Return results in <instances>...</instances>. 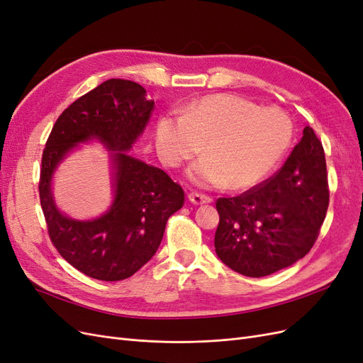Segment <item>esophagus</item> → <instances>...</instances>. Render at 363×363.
Instances as JSON below:
<instances>
[{"instance_id": "esophagus-1", "label": "esophagus", "mask_w": 363, "mask_h": 363, "mask_svg": "<svg viewBox=\"0 0 363 363\" xmlns=\"http://www.w3.org/2000/svg\"><path fill=\"white\" fill-rule=\"evenodd\" d=\"M189 200L194 204H206V203H212L213 199L211 195H206V194H200V192H192L189 194Z\"/></svg>"}]
</instances>
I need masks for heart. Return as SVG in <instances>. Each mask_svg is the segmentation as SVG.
I'll return each instance as SVG.
<instances>
[{
    "label": "heart",
    "mask_w": 363,
    "mask_h": 363,
    "mask_svg": "<svg viewBox=\"0 0 363 363\" xmlns=\"http://www.w3.org/2000/svg\"><path fill=\"white\" fill-rule=\"evenodd\" d=\"M294 121L280 107L260 104L232 94H216L188 106L182 116L163 115L156 140L162 159L179 164L201 151L191 177L203 186L233 191L256 188L277 169L292 145Z\"/></svg>",
    "instance_id": "1"
}]
</instances>
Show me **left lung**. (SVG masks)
Masks as SVG:
<instances>
[{"label":"left lung","mask_w":363,"mask_h":363,"mask_svg":"<svg viewBox=\"0 0 363 363\" xmlns=\"http://www.w3.org/2000/svg\"><path fill=\"white\" fill-rule=\"evenodd\" d=\"M328 199L324 148L307 125L272 177L238 196L216 200L218 257L247 277L291 267L313 247Z\"/></svg>","instance_id":"8db88e82"}]
</instances>
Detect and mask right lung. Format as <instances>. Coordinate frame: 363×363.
Wrapping results in <instances>:
<instances>
[{
	"label": "right lung",
	"mask_w": 363,
	"mask_h": 363,
	"mask_svg": "<svg viewBox=\"0 0 363 363\" xmlns=\"http://www.w3.org/2000/svg\"><path fill=\"white\" fill-rule=\"evenodd\" d=\"M152 111L155 101L140 84L111 79L65 108L43 148L39 196L48 236L65 260L92 279L118 281L133 276L155 256L169 216L184 204L179 183L127 152ZM92 137L116 151V200L106 216L74 222L53 206L49 183L66 152Z\"/></svg>",
	"instance_id": "obj_1"
}]
</instances>
